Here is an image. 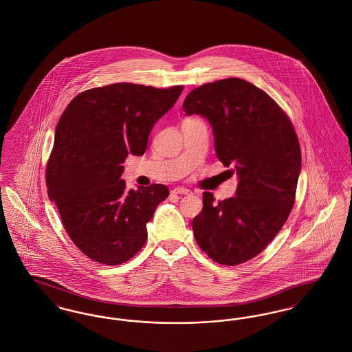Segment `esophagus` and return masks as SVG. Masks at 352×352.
Masks as SVG:
<instances>
[{
    "label": "esophagus",
    "instance_id": "esophagus-1",
    "mask_svg": "<svg viewBox=\"0 0 352 352\" xmlns=\"http://www.w3.org/2000/svg\"><path fill=\"white\" fill-rule=\"evenodd\" d=\"M173 192H175V194H182V195H191V194H192V191L188 190V188H186V187H175V188L173 190Z\"/></svg>",
    "mask_w": 352,
    "mask_h": 352
}]
</instances>
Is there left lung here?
Here are the masks:
<instances>
[{
	"instance_id": "obj_1",
	"label": "left lung",
	"mask_w": 352,
	"mask_h": 352,
	"mask_svg": "<svg viewBox=\"0 0 352 352\" xmlns=\"http://www.w3.org/2000/svg\"><path fill=\"white\" fill-rule=\"evenodd\" d=\"M184 111L210 122L220 162L237 175L236 197L217 203L203 192L195 240L219 264L245 263L276 237L293 208L301 174L296 131L264 91L239 78L192 89Z\"/></svg>"
}]
</instances>
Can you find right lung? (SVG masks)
<instances>
[{"label":"right lung","instance_id":"obj_1","mask_svg":"<svg viewBox=\"0 0 352 352\" xmlns=\"http://www.w3.org/2000/svg\"><path fill=\"white\" fill-rule=\"evenodd\" d=\"M182 91L184 85L111 84L79 94L60 116L46 168L47 194L68 236L89 258L118 265L144 247L146 224L168 188L128 190L122 164L129 153H145L153 126Z\"/></svg>","mask_w":352,"mask_h":352}]
</instances>
